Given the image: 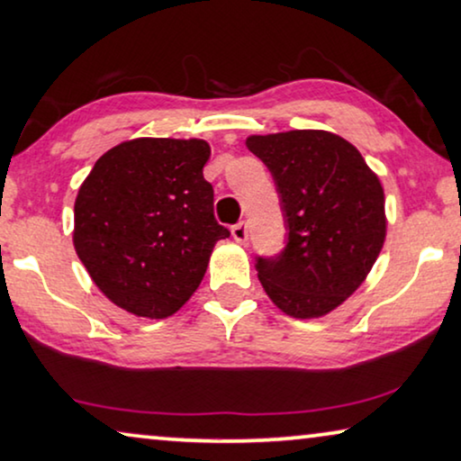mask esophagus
<instances>
[{"label":"esophagus","mask_w":461,"mask_h":461,"mask_svg":"<svg viewBox=\"0 0 461 461\" xmlns=\"http://www.w3.org/2000/svg\"><path fill=\"white\" fill-rule=\"evenodd\" d=\"M230 232H232V239H235L237 243H248L249 232H248V224H245V222H239V224L232 226Z\"/></svg>","instance_id":"1"}]
</instances>
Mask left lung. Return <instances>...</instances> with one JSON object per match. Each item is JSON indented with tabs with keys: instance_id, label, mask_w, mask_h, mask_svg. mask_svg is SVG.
Masks as SVG:
<instances>
[{
	"instance_id": "obj_1",
	"label": "left lung",
	"mask_w": 461,
	"mask_h": 461,
	"mask_svg": "<svg viewBox=\"0 0 461 461\" xmlns=\"http://www.w3.org/2000/svg\"><path fill=\"white\" fill-rule=\"evenodd\" d=\"M273 174L287 248L258 258V279L276 308L319 319L367 279L386 241L384 188L355 144L325 130L248 136Z\"/></svg>"
}]
</instances>
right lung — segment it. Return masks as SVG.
Returning <instances> with one entry per match:
<instances>
[{
    "label": "right lung",
    "mask_w": 461,
    "mask_h": 461,
    "mask_svg": "<svg viewBox=\"0 0 461 461\" xmlns=\"http://www.w3.org/2000/svg\"><path fill=\"white\" fill-rule=\"evenodd\" d=\"M210 144L134 138L94 163L75 199L73 245L96 287L136 317L166 319L203 279L220 239Z\"/></svg>",
    "instance_id": "right-lung-1"
}]
</instances>
